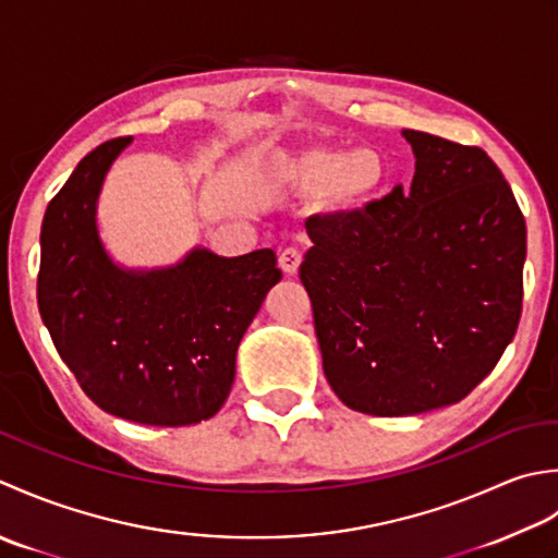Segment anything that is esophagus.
<instances>
[{"instance_id": "1", "label": "esophagus", "mask_w": 558, "mask_h": 558, "mask_svg": "<svg viewBox=\"0 0 558 558\" xmlns=\"http://www.w3.org/2000/svg\"><path fill=\"white\" fill-rule=\"evenodd\" d=\"M279 267L287 271V275H295L301 267V253L295 247H287L279 253Z\"/></svg>"}]
</instances>
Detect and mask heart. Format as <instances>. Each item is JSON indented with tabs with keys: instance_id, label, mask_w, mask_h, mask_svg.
<instances>
[{
	"instance_id": "b5f03b06",
	"label": "heart",
	"mask_w": 558,
	"mask_h": 558,
	"mask_svg": "<svg viewBox=\"0 0 558 558\" xmlns=\"http://www.w3.org/2000/svg\"><path fill=\"white\" fill-rule=\"evenodd\" d=\"M287 173L301 187L329 190V197L339 207H356L366 202L385 180V161L380 151L371 146L359 149H329V146H313L291 158Z\"/></svg>"
}]
</instances>
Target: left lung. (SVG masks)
<instances>
[{"instance_id":"obj_1","label":"left lung","mask_w":558,"mask_h":558,"mask_svg":"<svg viewBox=\"0 0 558 558\" xmlns=\"http://www.w3.org/2000/svg\"><path fill=\"white\" fill-rule=\"evenodd\" d=\"M412 190L311 216L299 269L325 378L349 409L422 414L494 371L522 313L527 229L480 146L404 130Z\"/></svg>"}]
</instances>
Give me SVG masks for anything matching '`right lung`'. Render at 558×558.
<instances>
[{"label": "right lung", "mask_w": 558, "mask_h": 558, "mask_svg": "<svg viewBox=\"0 0 558 558\" xmlns=\"http://www.w3.org/2000/svg\"><path fill=\"white\" fill-rule=\"evenodd\" d=\"M130 140L86 154L45 209L38 311L104 412L146 426L199 424L229 397L235 349L281 269L269 247L231 259L195 250L149 275L112 265L96 233V199Z\"/></svg>", "instance_id": "add662e5"}]
</instances>
